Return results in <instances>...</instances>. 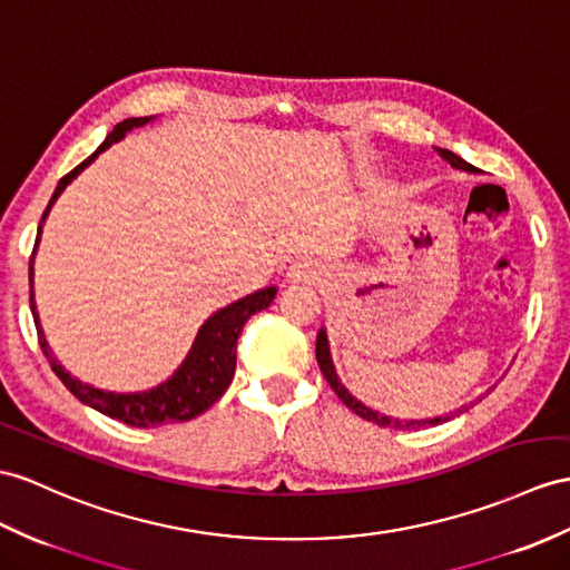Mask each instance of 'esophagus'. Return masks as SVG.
I'll return each instance as SVG.
<instances>
[{"label":"esophagus","instance_id":"1","mask_svg":"<svg viewBox=\"0 0 570 570\" xmlns=\"http://www.w3.org/2000/svg\"><path fill=\"white\" fill-rule=\"evenodd\" d=\"M287 275H289V281H314L318 271L312 261H297L289 266Z\"/></svg>","mask_w":570,"mask_h":570}]
</instances>
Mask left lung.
Instances as JSON below:
<instances>
[{
  "instance_id": "1",
  "label": "left lung",
  "mask_w": 570,
  "mask_h": 570,
  "mask_svg": "<svg viewBox=\"0 0 570 570\" xmlns=\"http://www.w3.org/2000/svg\"><path fill=\"white\" fill-rule=\"evenodd\" d=\"M438 155H440L442 159H445V161H450L452 166H456V169H464V171H479L476 166H471V164H469V161H464L462 157H456L454 151H450V149H440V147H438ZM316 363H318V367H322L326 382L331 384V390L336 392V396L343 401V404L348 406L353 413H357L360 419H365V421H370V423H377V425H384V428H396V430H404V428L415 425V421L404 423V421H399V419H390V415L374 413V411H370L367 406L360 404L357 399H353V396H351V392L345 390V386L338 382V377H336V370H333L331 353H328V341H326V331H318V336H316ZM445 421H448V419H445ZM435 423H440V419H433V421H430V425H435ZM419 425H421V423H419ZM423 425H425V423H423Z\"/></svg>"
}]
</instances>
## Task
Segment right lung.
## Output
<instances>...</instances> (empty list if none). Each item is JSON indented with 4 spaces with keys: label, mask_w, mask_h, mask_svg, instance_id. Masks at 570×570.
Wrapping results in <instances>:
<instances>
[{
    "label": "right lung",
    "mask_w": 570,
    "mask_h": 570,
    "mask_svg": "<svg viewBox=\"0 0 570 570\" xmlns=\"http://www.w3.org/2000/svg\"><path fill=\"white\" fill-rule=\"evenodd\" d=\"M149 118H128L118 122L91 157H87L67 176L60 178V184L55 188L52 198L46 207L43 219L48 217L52 203L58 200V196L65 190L69 180H72L79 171H85L104 149H108L110 145L118 142L120 137H125V132H130L132 128H140V125H145ZM43 219H40V227H38V239H40V229H43ZM38 239H36V246H38ZM29 285H31V312L38 328V343L40 348H43V355L48 357L52 372L58 374L60 382L81 401V404L96 409L99 413L108 415V419H116L125 425H135V428H155L166 423L190 421L203 411L210 409L232 384L234 367H237V341L244 324L256 312L266 309L275 297V287H266V289H258L254 295H246L239 302L229 304L225 309L215 312L200 326L198 338L193 343V351L188 353L186 363L176 370V374L169 382H164L161 386H157V390L142 392V394H114V392L94 390V386L81 384L79 380L69 377V372H65L62 365H58V360L52 357L43 331H40L36 304H33V256L29 263Z\"/></svg>",
    "instance_id": "right-lung-1"
}]
</instances>
